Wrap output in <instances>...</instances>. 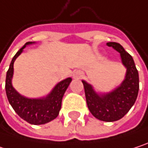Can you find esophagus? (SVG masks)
Listing matches in <instances>:
<instances>
[{
	"label": "esophagus",
	"mask_w": 148,
	"mask_h": 148,
	"mask_svg": "<svg viewBox=\"0 0 148 148\" xmlns=\"http://www.w3.org/2000/svg\"><path fill=\"white\" fill-rule=\"evenodd\" d=\"M82 72L81 71H76V72H74V78H79V77H81L82 76Z\"/></svg>",
	"instance_id": "obj_1"
}]
</instances>
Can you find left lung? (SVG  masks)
I'll list each match as a JSON object with an SVG mask.
<instances>
[{
  "label": "left lung",
  "mask_w": 148,
  "mask_h": 148,
  "mask_svg": "<svg viewBox=\"0 0 148 148\" xmlns=\"http://www.w3.org/2000/svg\"><path fill=\"white\" fill-rule=\"evenodd\" d=\"M107 45L120 53L122 63L126 68L123 81L111 92L103 93L97 92L86 80L82 83L87 107L92 116L103 122H115L123 117L135 102L139 92V74L133 57L122 45L115 42H109Z\"/></svg>",
  "instance_id": "obj_1"
}]
</instances>
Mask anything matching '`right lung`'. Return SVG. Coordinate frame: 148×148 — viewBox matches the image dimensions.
Masks as SVG:
<instances>
[{"label": "right lung", "instance_id": "1", "mask_svg": "<svg viewBox=\"0 0 148 148\" xmlns=\"http://www.w3.org/2000/svg\"><path fill=\"white\" fill-rule=\"evenodd\" d=\"M32 44L34 43H26L15 54L7 72L5 88L8 102L12 105L15 112L27 123L34 125H40L47 123L57 117L62 107V97L72 81V79L67 78L58 82L52 91L43 98L29 99L18 93L12 85L14 63L17 57L23 52V49L26 45Z\"/></svg>", "mask_w": 148, "mask_h": 148}]
</instances>
